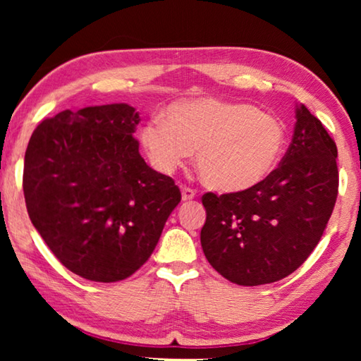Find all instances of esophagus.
Listing matches in <instances>:
<instances>
[{
  "label": "esophagus",
  "mask_w": 361,
  "mask_h": 361,
  "mask_svg": "<svg viewBox=\"0 0 361 361\" xmlns=\"http://www.w3.org/2000/svg\"><path fill=\"white\" fill-rule=\"evenodd\" d=\"M195 197V191L191 188H183L181 189V199L185 200V202H189V200H192Z\"/></svg>",
  "instance_id": "esophagus-1"
}]
</instances>
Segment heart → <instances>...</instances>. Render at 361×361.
Segmentation results:
<instances>
[{
    "label": "heart",
    "instance_id": "b5f03b06",
    "mask_svg": "<svg viewBox=\"0 0 361 361\" xmlns=\"http://www.w3.org/2000/svg\"><path fill=\"white\" fill-rule=\"evenodd\" d=\"M288 132L277 116L216 97L180 100L140 129L152 167L170 173L194 148L200 178L221 192H242L266 181L285 154Z\"/></svg>",
    "mask_w": 361,
    "mask_h": 361
}]
</instances>
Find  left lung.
<instances>
[{"label": "left lung", "mask_w": 361, "mask_h": 361, "mask_svg": "<svg viewBox=\"0 0 361 361\" xmlns=\"http://www.w3.org/2000/svg\"><path fill=\"white\" fill-rule=\"evenodd\" d=\"M338 148L322 122L296 108L291 143L266 181L242 192H207L200 243L229 282L256 286L282 280L314 252L338 197Z\"/></svg>", "instance_id": "left-lung-1"}]
</instances>
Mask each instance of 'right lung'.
<instances>
[{
  "instance_id": "right-lung-1",
  "label": "right lung",
  "mask_w": 361,
  "mask_h": 361,
  "mask_svg": "<svg viewBox=\"0 0 361 361\" xmlns=\"http://www.w3.org/2000/svg\"><path fill=\"white\" fill-rule=\"evenodd\" d=\"M127 103L65 109L42 121L23 164L28 216L62 264L111 283L142 267L181 192L138 152Z\"/></svg>"
}]
</instances>
